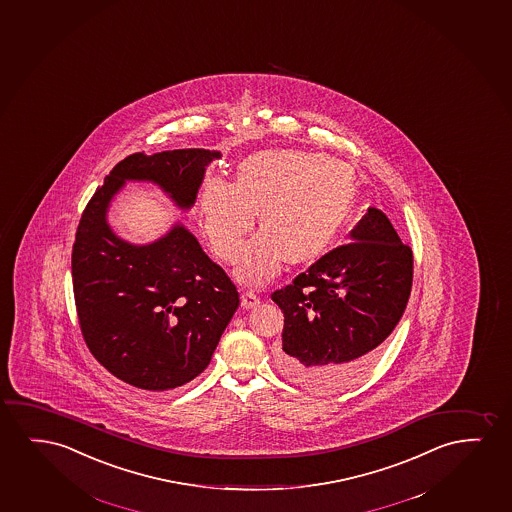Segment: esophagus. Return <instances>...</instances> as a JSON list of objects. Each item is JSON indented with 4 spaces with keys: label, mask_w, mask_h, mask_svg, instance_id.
<instances>
[{
    "label": "esophagus",
    "mask_w": 512,
    "mask_h": 512,
    "mask_svg": "<svg viewBox=\"0 0 512 512\" xmlns=\"http://www.w3.org/2000/svg\"><path fill=\"white\" fill-rule=\"evenodd\" d=\"M260 297L255 294L253 290H245L243 294H241V306L245 309H252L255 306H259Z\"/></svg>",
    "instance_id": "1"
}]
</instances>
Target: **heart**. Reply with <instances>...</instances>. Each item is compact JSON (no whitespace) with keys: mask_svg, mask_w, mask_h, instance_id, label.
<instances>
[{"mask_svg":"<svg viewBox=\"0 0 512 512\" xmlns=\"http://www.w3.org/2000/svg\"><path fill=\"white\" fill-rule=\"evenodd\" d=\"M357 201L353 169L308 150H264L239 164L236 182L208 178L201 194L204 232L225 260L238 257L259 220L266 229L248 243L236 267L245 283H266L288 260L306 264L329 252Z\"/></svg>","mask_w":512,"mask_h":512,"instance_id":"b5f03b06","label":"heart"}]
</instances>
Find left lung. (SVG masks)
<instances>
[{"mask_svg": "<svg viewBox=\"0 0 512 512\" xmlns=\"http://www.w3.org/2000/svg\"><path fill=\"white\" fill-rule=\"evenodd\" d=\"M413 252L383 211L369 208L348 245L323 255L271 299L285 315L276 364L285 378L334 392L371 371L404 315Z\"/></svg>", "mask_w": 512, "mask_h": 512, "instance_id": "1", "label": "left lung"}]
</instances>
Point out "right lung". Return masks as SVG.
<instances>
[{
	"label": "right lung",
	"mask_w": 512,
	"mask_h": 512,
	"mask_svg": "<svg viewBox=\"0 0 512 512\" xmlns=\"http://www.w3.org/2000/svg\"><path fill=\"white\" fill-rule=\"evenodd\" d=\"M220 157L206 148L129 155L80 218L71 253L80 329L99 364L141 390L164 392L199 376L239 294L182 222L138 245L113 231L108 213L127 182L154 183L178 210L189 211L206 168Z\"/></svg>",
	"instance_id": "obj_1"
}]
</instances>
